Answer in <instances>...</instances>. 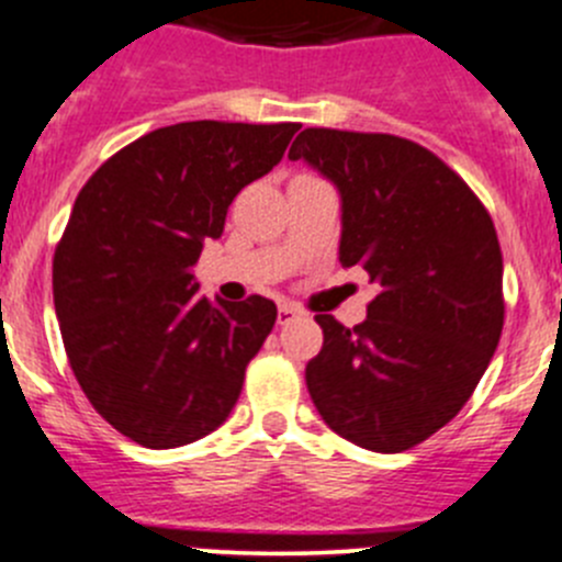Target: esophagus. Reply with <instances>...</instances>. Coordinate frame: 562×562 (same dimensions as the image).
<instances>
[{
    "label": "esophagus",
    "mask_w": 562,
    "mask_h": 562,
    "mask_svg": "<svg viewBox=\"0 0 562 562\" xmlns=\"http://www.w3.org/2000/svg\"><path fill=\"white\" fill-rule=\"evenodd\" d=\"M299 307H293V305H280V311H277V322L280 324H288V322H293V318L299 316Z\"/></svg>",
    "instance_id": "1"
}]
</instances>
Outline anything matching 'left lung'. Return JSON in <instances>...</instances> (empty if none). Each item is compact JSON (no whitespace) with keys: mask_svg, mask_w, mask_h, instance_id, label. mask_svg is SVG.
<instances>
[{"mask_svg":"<svg viewBox=\"0 0 562 562\" xmlns=\"http://www.w3.org/2000/svg\"><path fill=\"white\" fill-rule=\"evenodd\" d=\"M305 160L340 196L338 260L376 282L369 318L316 316L307 363L327 427L371 452H405L452 422L485 374L505 324L502 249L471 188L413 140L305 130Z\"/></svg>","mask_w":562,"mask_h":562,"instance_id":"1","label":"left lung"}]
</instances>
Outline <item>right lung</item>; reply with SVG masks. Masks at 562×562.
I'll return each instance as SVG.
<instances>
[{
	"mask_svg": "<svg viewBox=\"0 0 562 562\" xmlns=\"http://www.w3.org/2000/svg\"><path fill=\"white\" fill-rule=\"evenodd\" d=\"M299 124L182 122L133 140L77 196L52 288L77 382L130 440L175 449L227 422L277 322L266 296L210 302L193 277L240 188Z\"/></svg>",
	"mask_w": 562,
	"mask_h": 562,
	"instance_id": "right-lung-1",
	"label": "right lung"
}]
</instances>
